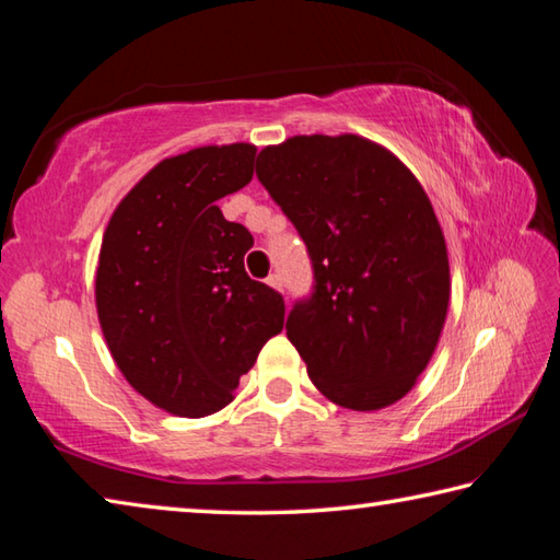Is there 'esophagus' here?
<instances>
[{
  "label": "esophagus",
  "mask_w": 560,
  "mask_h": 560,
  "mask_svg": "<svg viewBox=\"0 0 560 560\" xmlns=\"http://www.w3.org/2000/svg\"><path fill=\"white\" fill-rule=\"evenodd\" d=\"M268 285H270V288H275V290H280V292H282V278H280V275H278V272H272V275H270V278H268Z\"/></svg>",
  "instance_id": "obj_1"
}]
</instances>
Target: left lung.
Wrapping results in <instances>:
<instances>
[{
    "mask_svg": "<svg viewBox=\"0 0 560 560\" xmlns=\"http://www.w3.org/2000/svg\"><path fill=\"white\" fill-rule=\"evenodd\" d=\"M255 173L313 262V292L285 323L310 380L345 409L394 405L432 360L452 292L424 188L352 133L292 136L262 149Z\"/></svg>",
    "mask_w": 560,
    "mask_h": 560,
    "instance_id": "1",
    "label": "left lung"
}]
</instances>
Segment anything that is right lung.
<instances>
[{
  "instance_id": "right-lung-1",
  "label": "right lung",
  "mask_w": 560,
  "mask_h": 560,
  "mask_svg": "<svg viewBox=\"0 0 560 560\" xmlns=\"http://www.w3.org/2000/svg\"><path fill=\"white\" fill-rule=\"evenodd\" d=\"M255 145H203L161 161L104 233L96 310L118 370L155 407L206 417L233 401L285 323L278 290L245 272L253 235L218 200L253 178Z\"/></svg>"
}]
</instances>
